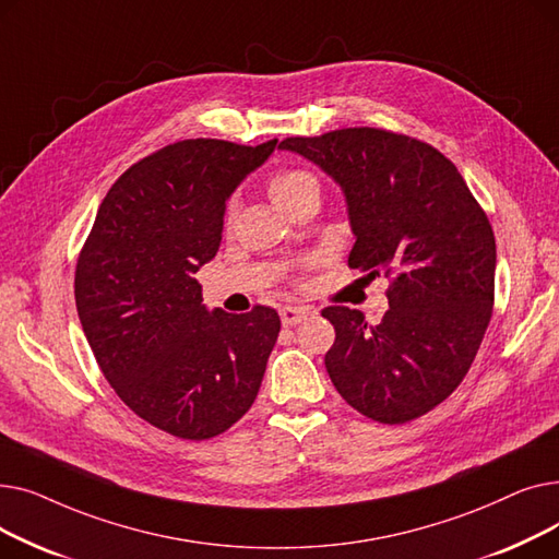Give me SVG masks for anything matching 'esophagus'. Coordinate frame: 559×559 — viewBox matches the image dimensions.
<instances>
[{
    "label": "esophagus",
    "mask_w": 559,
    "mask_h": 559,
    "mask_svg": "<svg viewBox=\"0 0 559 559\" xmlns=\"http://www.w3.org/2000/svg\"><path fill=\"white\" fill-rule=\"evenodd\" d=\"M306 317H308V308H299V306H285V308H281V321H283L285 329L301 324Z\"/></svg>",
    "instance_id": "34e87169"
}]
</instances>
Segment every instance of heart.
Returning a JSON list of instances; mask_svg holds the SVG:
<instances>
[{
	"mask_svg": "<svg viewBox=\"0 0 559 559\" xmlns=\"http://www.w3.org/2000/svg\"><path fill=\"white\" fill-rule=\"evenodd\" d=\"M270 197L274 199L276 205L285 213L295 211V205L301 203L308 197H319V181L314 179V174L306 171V169H297V167H289V169H281L276 171L270 183H267ZM235 217V205L228 203L226 205V224H230Z\"/></svg>",
	"mask_w": 559,
	"mask_h": 559,
	"instance_id": "b5f03b06",
	"label": "heart"
}]
</instances>
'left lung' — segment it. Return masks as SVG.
I'll return each instance as SVG.
<instances>
[{"instance_id": "obj_1", "label": "left lung", "mask_w": 559, "mask_h": 559, "mask_svg": "<svg viewBox=\"0 0 559 559\" xmlns=\"http://www.w3.org/2000/svg\"><path fill=\"white\" fill-rule=\"evenodd\" d=\"M342 186L356 245L348 267L385 272L390 310H321L324 358L342 399L378 424H407L449 399L478 354L493 308L496 240L457 167L403 133L354 127L285 138Z\"/></svg>"}]
</instances>
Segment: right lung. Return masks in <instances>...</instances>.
Masks as SVG:
<instances>
[{
	"mask_svg": "<svg viewBox=\"0 0 559 559\" xmlns=\"http://www.w3.org/2000/svg\"><path fill=\"white\" fill-rule=\"evenodd\" d=\"M276 142L197 138L144 156L104 197L76 260V312L102 373L140 419L179 439L245 417L281 331L267 306L209 312L194 278L219 249L228 194Z\"/></svg>",
	"mask_w": 559,
	"mask_h": 559,
	"instance_id": "add662e5",
	"label": "right lung"
}]
</instances>
